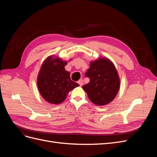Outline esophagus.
Listing matches in <instances>:
<instances>
[{"label":"esophagus","instance_id":"34e87169","mask_svg":"<svg viewBox=\"0 0 157 157\" xmlns=\"http://www.w3.org/2000/svg\"><path fill=\"white\" fill-rule=\"evenodd\" d=\"M78 84L80 85V86H82V85H83V84H84L83 83V80L82 79H80L78 81Z\"/></svg>","mask_w":157,"mask_h":157}]
</instances>
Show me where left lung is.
<instances>
[{
	"label": "left lung",
	"mask_w": 157,
	"mask_h": 157,
	"mask_svg": "<svg viewBox=\"0 0 157 157\" xmlns=\"http://www.w3.org/2000/svg\"><path fill=\"white\" fill-rule=\"evenodd\" d=\"M85 76L90 78V82L82 89L95 105H105L115 98L119 91L120 78L110 59L100 58L92 61Z\"/></svg>",
	"instance_id": "left-lung-1"
}]
</instances>
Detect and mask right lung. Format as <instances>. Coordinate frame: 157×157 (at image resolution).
I'll return each instance as SVG.
<instances>
[{
	"mask_svg": "<svg viewBox=\"0 0 157 157\" xmlns=\"http://www.w3.org/2000/svg\"><path fill=\"white\" fill-rule=\"evenodd\" d=\"M67 64V61L54 56H48L42 63L36 83L41 96L47 102L61 103L69 92L79 86L71 80L70 73L65 69Z\"/></svg>",
	"mask_w": 157,
	"mask_h": 157,
	"instance_id": "add662e5",
	"label": "right lung"
}]
</instances>
